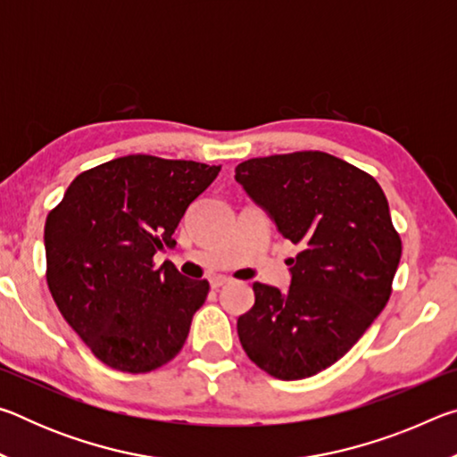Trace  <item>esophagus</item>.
I'll return each mask as SVG.
<instances>
[{
    "instance_id": "obj_1",
    "label": "esophagus",
    "mask_w": 457,
    "mask_h": 457,
    "mask_svg": "<svg viewBox=\"0 0 457 457\" xmlns=\"http://www.w3.org/2000/svg\"><path fill=\"white\" fill-rule=\"evenodd\" d=\"M212 288L213 290H220L221 288V286H226V284H229L231 280H229V278H226V276H215V278H212Z\"/></svg>"
}]
</instances>
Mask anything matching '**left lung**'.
<instances>
[{
    "instance_id": "obj_1",
    "label": "left lung",
    "mask_w": 457,
    "mask_h": 457,
    "mask_svg": "<svg viewBox=\"0 0 457 457\" xmlns=\"http://www.w3.org/2000/svg\"><path fill=\"white\" fill-rule=\"evenodd\" d=\"M236 181L300 245L288 292L253 282L239 343L268 375L312 377L351 351L391 296L401 237L389 204L369 173L320 151L244 161Z\"/></svg>"
}]
</instances>
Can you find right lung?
I'll return each mask as SVG.
<instances>
[{
    "label": "right lung",
    "instance_id": "obj_1",
    "mask_svg": "<svg viewBox=\"0 0 457 457\" xmlns=\"http://www.w3.org/2000/svg\"><path fill=\"white\" fill-rule=\"evenodd\" d=\"M220 165L127 154L80 173L44 228L54 303L95 357L149 373L183 349L210 282L153 256L173 247L187 207Z\"/></svg>",
    "mask_w": 457,
    "mask_h": 457
}]
</instances>
